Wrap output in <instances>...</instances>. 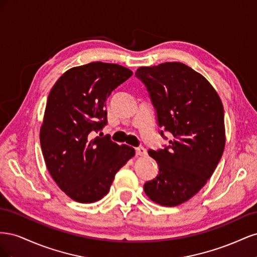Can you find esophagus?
Instances as JSON below:
<instances>
[{
    "label": "esophagus",
    "instance_id": "esophagus-1",
    "mask_svg": "<svg viewBox=\"0 0 257 257\" xmlns=\"http://www.w3.org/2000/svg\"><path fill=\"white\" fill-rule=\"evenodd\" d=\"M135 152H136V155H139V157H144V155H146L147 151L144 147H138L135 149Z\"/></svg>",
    "mask_w": 257,
    "mask_h": 257
}]
</instances>
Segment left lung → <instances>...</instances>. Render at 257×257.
Segmentation results:
<instances>
[{"mask_svg":"<svg viewBox=\"0 0 257 257\" xmlns=\"http://www.w3.org/2000/svg\"><path fill=\"white\" fill-rule=\"evenodd\" d=\"M135 75L149 92L159 126L173 135L164 149L148 152L158 162L159 175L144 190L154 203L175 207L198 193L219 164L225 147L223 105L205 77L180 62L139 67Z\"/></svg>","mask_w":257,"mask_h":257,"instance_id":"8db88e82","label":"left lung"}]
</instances>
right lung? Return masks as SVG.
Instances as JSON below:
<instances>
[{
    "label": "right lung",
    "mask_w": 257,
    "mask_h": 257,
    "mask_svg": "<svg viewBox=\"0 0 257 257\" xmlns=\"http://www.w3.org/2000/svg\"><path fill=\"white\" fill-rule=\"evenodd\" d=\"M132 75L118 64L92 62L68 69L49 93L40 133L44 160L59 188L75 201L102 199L135 155L134 148L108 136L92 138L107 123L108 96Z\"/></svg>",
    "instance_id": "1"
}]
</instances>
